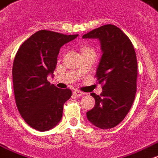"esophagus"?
I'll return each mask as SVG.
<instances>
[{"instance_id":"obj_1","label":"esophagus","mask_w":158,"mask_h":158,"mask_svg":"<svg viewBox=\"0 0 158 158\" xmlns=\"http://www.w3.org/2000/svg\"><path fill=\"white\" fill-rule=\"evenodd\" d=\"M73 94H74L75 96L79 97V96H83L84 94H85V93H84V92H82V91H80V90H74Z\"/></svg>"}]
</instances>
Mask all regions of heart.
<instances>
[{
	"label": "heart",
	"mask_w": 158,
	"mask_h": 158,
	"mask_svg": "<svg viewBox=\"0 0 158 158\" xmlns=\"http://www.w3.org/2000/svg\"><path fill=\"white\" fill-rule=\"evenodd\" d=\"M89 49H90V48H83V51H85V50H89Z\"/></svg>",
	"instance_id": "1"
}]
</instances>
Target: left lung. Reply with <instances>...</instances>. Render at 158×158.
Wrapping results in <instances>:
<instances>
[{
	"mask_svg": "<svg viewBox=\"0 0 158 158\" xmlns=\"http://www.w3.org/2000/svg\"><path fill=\"white\" fill-rule=\"evenodd\" d=\"M83 38L99 39L102 56L96 71L102 93H91L94 108L86 113L88 120L100 129L113 128L123 121L131 108L137 79V61L129 37L115 25L107 24L92 30Z\"/></svg>",
	"mask_w": 158,
	"mask_h": 158,
	"instance_id": "1",
	"label": "left lung"
}]
</instances>
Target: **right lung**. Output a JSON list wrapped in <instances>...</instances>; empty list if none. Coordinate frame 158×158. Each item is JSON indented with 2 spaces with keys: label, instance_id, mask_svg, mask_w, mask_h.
I'll list each match as a JSON object with an SVG mask.
<instances>
[{
  "label": "right lung",
  "instance_id": "1",
  "mask_svg": "<svg viewBox=\"0 0 158 158\" xmlns=\"http://www.w3.org/2000/svg\"><path fill=\"white\" fill-rule=\"evenodd\" d=\"M78 36L41 30L17 51L12 67L15 100L22 117L33 129L47 131L61 121L72 91L51 85L48 76H53L60 48Z\"/></svg>",
  "mask_w": 158,
  "mask_h": 158
}]
</instances>
